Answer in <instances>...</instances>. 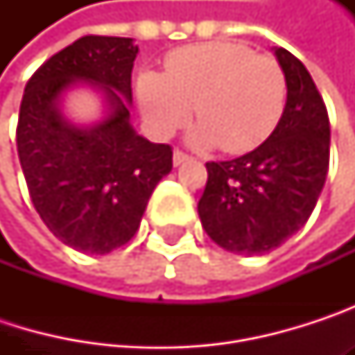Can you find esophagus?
<instances>
[{
  "label": "esophagus",
  "instance_id": "1",
  "mask_svg": "<svg viewBox=\"0 0 355 355\" xmlns=\"http://www.w3.org/2000/svg\"><path fill=\"white\" fill-rule=\"evenodd\" d=\"M187 160H191V156H189L187 152H182V150H175V154H173V162H175V166L182 164V162H187Z\"/></svg>",
  "mask_w": 355,
  "mask_h": 355
}]
</instances>
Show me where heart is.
I'll list each match as a JSON object with an SVG mask.
<instances>
[{"label":"heart","mask_w":355,"mask_h":355,"mask_svg":"<svg viewBox=\"0 0 355 355\" xmlns=\"http://www.w3.org/2000/svg\"><path fill=\"white\" fill-rule=\"evenodd\" d=\"M137 96L156 135L171 137L195 110L199 121L189 133L191 144L243 154L277 127L288 82L275 57L245 42L214 40L171 53L164 73L139 78Z\"/></svg>","instance_id":"heart-1"}]
</instances>
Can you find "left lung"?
<instances>
[{
    "label": "left lung",
    "instance_id": "1",
    "mask_svg": "<svg viewBox=\"0 0 355 355\" xmlns=\"http://www.w3.org/2000/svg\"><path fill=\"white\" fill-rule=\"evenodd\" d=\"M288 101L273 133L252 152L207 162L197 211L207 236L239 254L284 245L311 218L329 171V114L309 69L275 49Z\"/></svg>",
    "mask_w": 355,
    "mask_h": 355
}]
</instances>
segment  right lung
<instances>
[{
  "instance_id": "1",
  "label": "right lung",
  "mask_w": 355,
  "mask_h": 355,
  "mask_svg": "<svg viewBox=\"0 0 355 355\" xmlns=\"http://www.w3.org/2000/svg\"><path fill=\"white\" fill-rule=\"evenodd\" d=\"M137 44L88 35L46 59L28 80L16 146L33 205L67 247L107 254L139 228L148 199L173 171V148L152 144L129 125ZM76 79L103 86L111 112L92 130L62 119L58 96Z\"/></svg>"
}]
</instances>
